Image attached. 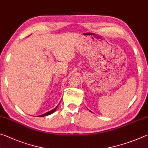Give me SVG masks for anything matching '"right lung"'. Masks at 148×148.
<instances>
[{"instance_id":"add662e5","label":"right lung","mask_w":148,"mask_h":148,"mask_svg":"<svg viewBox=\"0 0 148 148\" xmlns=\"http://www.w3.org/2000/svg\"><path fill=\"white\" fill-rule=\"evenodd\" d=\"M59 105V104L57 105V106L54 109H53V110H51V111H49V112H46V113H45V114H42V115H40V116H38V117H45V116H49V115H50V114H53V112L56 111V109L57 108V107H58V106Z\"/></svg>"}]
</instances>
